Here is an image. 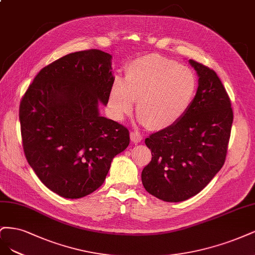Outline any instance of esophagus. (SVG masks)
Listing matches in <instances>:
<instances>
[{"label": "esophagus", "instance_id": "1", "mask_svg": "<svg viewBox=\"0 0 255 255\" xmlns=\"http://www.w3.org/2000/svg\"><path fill=\"white\" fill-rule=\"evenodd\" d=\"M130 138H131V141H132L133 143L137 144V143H139L143 139V134L139 133L138 131H132V132L130 133Z\"/></svg>", "mask_w": 255, "mask_h": 255}]
</instances>
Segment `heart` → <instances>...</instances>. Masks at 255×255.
I'll use <instances>...</instances> for the list:
<instances>
[{
  "label": "heart",
  "mask_w": 255,
  "mask_h": 255,
  "mask_svg": "<svg viewBox=\"0 0 255 255\" xmlns=\"http://www.w3.org/2000/svg\"><path fill=\"white\" fill-rule=\"evenodd\" d=\"M197 88L195 73L185 65L157 54L131 61L125 79L113 80L109 110L116 120H123L134 108L138 121L153 130L175 125L193 102Z\"/></svg>",
  "instance_id": "obj_1"
}]
</instances>
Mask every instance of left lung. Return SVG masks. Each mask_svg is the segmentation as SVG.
I'll use <instances>...</instances> for the list:
<instances>
[{"label":"left lung","instance_id":"obj_1","mask_svg":"<svg viewBox=\"0 0 255 255\" xmlns=\"http://www.w3.org/2000/svg\"><path fill=\"white\" fill-rule=\"evenodd\" d=\"M198 89L184 117L150 134L145 144L151 161L142 171L145 190L167 202L201 192L223 167L233 123L231 101L215 71L190 60Z\"/></svg>","mask_w":255,"mask_h":255}]
</instances>
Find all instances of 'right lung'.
I'll return each instance as SVG.
<instances>
[{"instance_id": "right-lung-1", "label": "right lung", "mask_w": 255, "mask_h": 255, "mask_svg": "<svg viewBox=\"0 0 255 255\" xmlns=\"http://www.w3.org/2000/svg\"><path fill=\"white\" fill-rule=\"evenodd\" d=\"M112 56L100 50L65 55L41 70L20 103L23 149L47 188L77 199L100 187L129 130L100 116L113 84Z\"/></svg>"}]
</instances>
